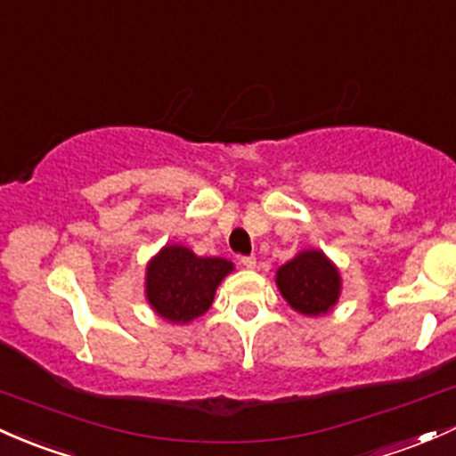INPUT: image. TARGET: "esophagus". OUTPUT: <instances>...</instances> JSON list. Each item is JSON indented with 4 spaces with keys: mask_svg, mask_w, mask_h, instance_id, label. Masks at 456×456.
Returning <instances> with one entry per match:
<instances>
[{
    "mask_svg": "<svg viewBox=\"0 0 456 456\" xmlns=\"http://www.w3.org/2000/svg\"><path fill=\"white\" fill-rule=\"evenodd\" d=\"M239 263H241V265L246 267V269H254V267H256V258H254L252 254H249V256H241V258H239Z\"/></svg>",
    "mask_w": 456,
    "mask_h": 456,
    "instance_id": "esophagus-1",
    "label": "esophagus"
}]
</instances>
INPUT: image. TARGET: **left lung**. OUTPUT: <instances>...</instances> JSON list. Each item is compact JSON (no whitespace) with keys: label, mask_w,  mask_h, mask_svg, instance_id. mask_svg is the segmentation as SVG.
<instances>
[{"label":"left lung","mask_w":456,"mask_h":456,"mask_svg":"<svg viewBox=\"0 0 456 456\" xmlns=\"http://www.w3.org/2000/svg\"><path fill=\"white\" fill-rule=\"evenodd\" d=\"M276 282L285 300L305 315H322L339 297V272L317 249L297 254L282 265Z\"/></svg>","instance_id":"obj_1"}]
</instances>
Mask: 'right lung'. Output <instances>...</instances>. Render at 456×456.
I'll return each mask as SVG.
<instances>
[{
  "label": "right lung",
  "mask_w": 456,
  "mask_h": 456,
  "mask_svg": "<svg viewBox=\"0 0 456 456\" xmlns=\"http://www.w3.org/2000/svg\"><path fill=\"white\" fill-rule=\"evenodd\" d=\"M232 269L224 258H202L183 246H167L148 267V300L165 320L191 322L213 305L215 289Z\"/></svg>",
  "instance_id": "1"
}]
</instances>
